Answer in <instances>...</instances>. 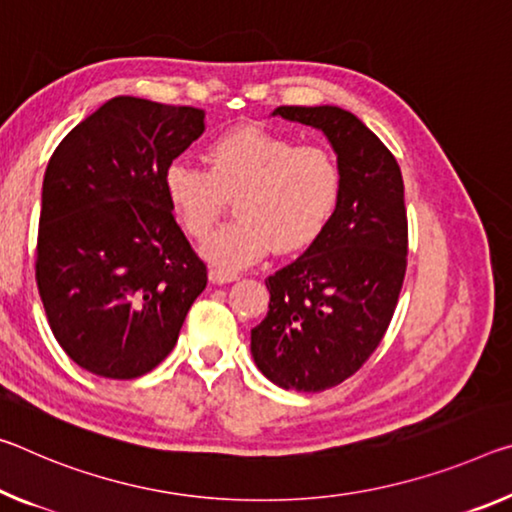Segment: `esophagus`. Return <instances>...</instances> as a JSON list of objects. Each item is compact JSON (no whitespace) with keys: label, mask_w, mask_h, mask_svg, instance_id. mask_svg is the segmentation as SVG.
Here are the masks:
<instances>
[{"label":"esophagus","mask_w":512,"mask_h":512,"mask_svg":"<svg viewBox=\"0 0 512 512\" xmlns=\"http://www.w3.org/2000/svg\"><path fill=\"white\" fill-rule=\"evenodd\" d=\"M237 278H239V275L234 273V271L216 269V266H214L212 271H209V280H212L214 285H227V282H234V280H237Z\"/></svg>","instance_id":"1"}]
</instances>
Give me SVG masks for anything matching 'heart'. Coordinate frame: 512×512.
<instances>
[{
    "mask_svg": "<svg viewBox=\"0 0 512 512\" xmlns=\"http://www.w3.org/2000/svg\"><path fill=\"white\" fill-rule=\"evenodd\" d=\"M207 168L170 161L164 189L184 230L205 239L234 198L237 221L202 243V255L225 271L243 269L271 248L289 255L326 232L342 196V170L321 145H298L257 125L209 141Z\"/></svg>",
    "mask_w": 512,
    "mask_h": 512,
    "instance_id": "obj_1",
    "label": "heart"
}]
</instances>
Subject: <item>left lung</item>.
<instances>
[{"mask_svg": "<svg viewBox=\"0 0 512 512\" xmlns=\"http://www.w3.org/2000/svg\"><path fill=\"white\" fill-rule=\"evenodd\" d=\"M273 116L326 134L342 196L326 232L269 275L264 321L250 330L257 369L282 389L323 392L353 376L392 321L405 278L408 218L394 154L342 107H278Z\"/></svg>", "mask_w": 512, "mask_h": 512, "instance_id": "left-lung-1", "label": "left lung"}]
</instances>
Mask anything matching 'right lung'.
Instances as JSON below:
<instances>
[{"label": "right lung", "mask_w": 512, "mask_h": 512, "mask_svg": "<svg viewBox=\"0 0 512 512\" xmlns=\"http://www.w3.org/2000/svg\"><path fill=\"white\" fill-rule=\"evenodd\" d=\"M202 132V109L118 95L81 120L47 164L38 294L56 342L95 376L152 371L207 287V266L164 189L168 164Z\"/></svg>", "instance_id": "1"}]
</instances>
